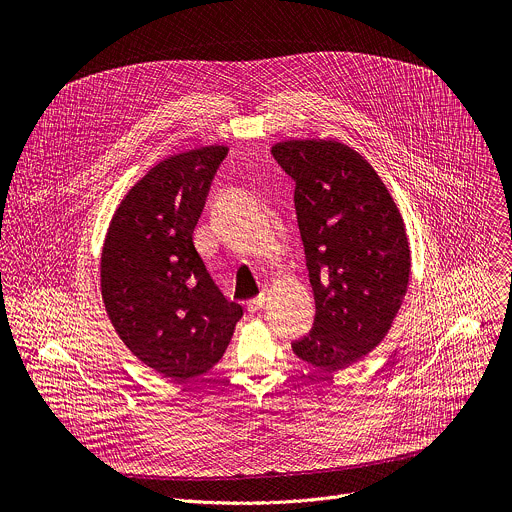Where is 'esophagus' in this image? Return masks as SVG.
Here are the masks:
<instances>
[{"label": "esophagus", "mask_w": 512, "mask_h": 512, "mask_svg": "<svg viewBox=\"0 0 512 512\" xmlns=\"http://www.w3.org/2000/svg\"><path fill=\"white\" fill-rule=\"evenodd\" d=\"M265 302H267L265 294H261V296H257V298H253V300H249V302H247V312H251V314L259 312V310L265 306Z\"/></svg>", "instance_id": "esophagus-1"}]
</instances>
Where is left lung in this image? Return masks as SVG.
Instances as JSON below:
<instances>
[{
  "label": "left lung",
  "instance_id": "1",
  "mask_svg": "<svg viewBox=\"0 0 512 512\" xmlns=\"http://www.w3.org/2000/svg\"><path fill=\"white\" fill-rule=\"evenodd\" d=\"M296 182L294 202L316 300L294 352L324 371L367 356L387 336L407 294L411 253L387 186L358 152L334 139H289L271 148Z\"/></svg>",
  "mask_w": 512,
  "mask_h": 512
}]
</instances>
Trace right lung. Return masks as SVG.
Returning <instances> with one entry per match:
<instances>
[{
    "label": "right lung",
    "mask_w": 512,
    "mask_h": 512,
    "mask_svg": "<svg viewBox=\"0 0 512 512\" xmlns=\"http://www.w3.org/2000/svg\"><path fill=\"white\" fill-rule=\"evenodd\" d=\"M225 145L170 156L115 210L101 253V294L123 344L160 375L194 379L223 358L243 308L223 296L192 233Z\"/></svg>",
    "instance_id": "1"
}]
</instances>
